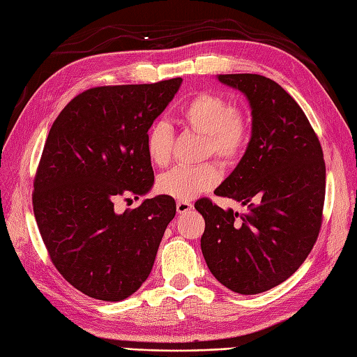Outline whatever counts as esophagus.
I'll return each mask as SVG.
<instances>
[{"label": "esophagus", "mask_w": 357, "mask_h": 357, "mask_svg": "<svg viewBox=\"0 0 357 357\" xmlns=\"http://www.w3.org/2000/svg\"><path fill=\"white\" fill-rule=\"evenodd\" d=\"M192 209V204L186 200H178L177 202V212L178 213H186Z\"/></svg>", "instance_id": "34e87169"}]
</instances>
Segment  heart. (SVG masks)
<instances>
[{"instance_id": "b5f03b06", "label": "heart", "mask_w": 357, "mask_h": 357, "mask_svg": "<svg viewBox=\"0 0 357 357\" xmlns=\"http://www.w3.org/2000/svg\"><path fill=\"white\" fill-rule=\"evenodd\" d=\"M178 123L204 136L203 157L213 154L226 163L238 160L250 139L249 116L241 108L232 107L231 100L217 93L203 91L189 99L180 109ZM172 144L171 126L166 122L153 123L145 136V151L149 162L160 168L168 165ZM220 178L221 172L215 162L176 166L158 176L157 189L177 200H189L215 186Z\"/></svg>"}]
</instances>
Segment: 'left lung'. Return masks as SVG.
Segmentation results:
<instances>
[{
    "label": "left lung",
    "instance_id": "8db88e82",
    "mask_svg": "<svg viewBox=\"0 0 357 357\" xmlns=\"http://www.w3.org/2000/svg\"><path fill=\"white\" fill-rule=\"evenodd\" d=\"M252 108V137L215 194L243 213L200 199L202 252L215 278L241 295L271 290L295 273L318 240L326 199V162L307 116L290 94L261 75H220Z\"/></svg>",
    "mask_w": 357,
    "mask_h": 357
}]
</instances>
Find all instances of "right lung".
<instances>
[{
  "label": "right lung",
  "mask_w": 357,
  "mask_h": 357,
  "mask_svg": "<svg viewBox=\"0 0 357 357\" xmlns=\"http://www.w3.org/2000/svg\"><path fill=\"white\" fill-rule=\"evenodd\" d=\"M180 84L174 77L94 86L52 125L33 181V212L53 266L86 296L122 301L151 272L176 202L157 195L123 213L114 203L151 189L145 136Z\"/></svg>",
  "instance_id": "obj_1"
}]
</instances>
